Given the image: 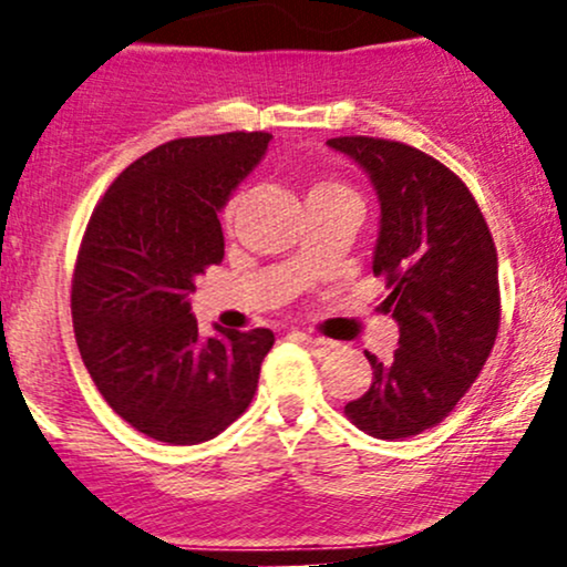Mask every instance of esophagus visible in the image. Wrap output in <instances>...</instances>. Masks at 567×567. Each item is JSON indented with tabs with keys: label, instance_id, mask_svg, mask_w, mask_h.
<instances>
[{
	"label": "esophagus",
	"instance_id": "obj_1",
	"mask_svg": "<svg viewBox=\"0 0 567 567\" xmlns=\"http://www.w3.org/2000/svg\"><path fill=\"white\" fill-rule=\"evenodd\" d=\"M298 341H301L303 347L309 349L311 354H317V357L330 354V351L336 349V341H330V338H320V336H306V333H298Z\"/></svg>",
	"mask_w": 567,
	"mask_h": 567
}]
</instances>
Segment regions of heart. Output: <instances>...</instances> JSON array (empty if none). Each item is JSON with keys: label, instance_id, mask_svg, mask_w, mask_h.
I'll return each mask as SVG.
<instances>
[{"label": "heart", "instance_id": "heart-1", "mask_svg": "<svg viewBox=\"0 0 567 567\" xmlns=\"http://www.w3.org/2000/svg\"><path fill=\"white\" fill-rule=\"evenodd\" d=\"M336 192H349V188H347V186H341V184H333V181H322V184H317L315 188H311L309 197H317V194H336ZM239 202H243V192L231 194V197L226 199L224 210H220V218H224V224H226V226L231 224L234 216H237Z\"/></svg>", "mask_w": 567, "mask_h": 567}]
</instances>
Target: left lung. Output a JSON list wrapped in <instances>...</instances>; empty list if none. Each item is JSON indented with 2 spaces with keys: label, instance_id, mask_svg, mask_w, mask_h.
<instances>
[{
  "label": "left lung",
  "instance_id": "left-lung-1",
  "mask_svg": "<svg viewBox=\"0 0 567 567\" xmlns=\"http://www.w3.org/2000/svg\"><path fill=\"white\" fill-rule=\"evenodd\" d=\"M328 146L360 162L379 192L373 275L400 324L392 360L365 351L373 383L343 413L370 437H413L453 413L491 357L501 324L496 243L477 199L440 159L370 135Z\"/></svg>",
  "mask_w": 567,
  "mask_h": 567
}]
</instances>
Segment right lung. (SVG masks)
<instances>
[{
  "label": "right lung",
  "mask_w": 567,
  "mask_h": 567,
  "mask_svg": "<svg viewBox=\"0 0 567 567\" xmlns=\"http://www.w3.org/2000/svg\"><path fill=\"white\" fill-rule=\"evenodd\" d=\"M269 133L162 143L97 199L71 277L74 338L109 408L146 437L197 445L250 405L275 333L199 338L188 296L224 261L218 210L269 146Z\"/></svg>",
  "instance_id": "obj_1"
}]
</instances>
